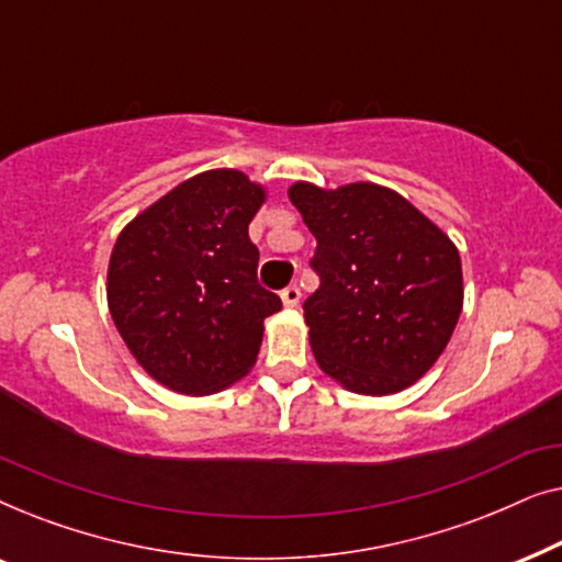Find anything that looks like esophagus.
Instances as JSON below:
<instances>
[{
  "instance_id": "obj_1",
  "label": "esophagus",
  "mask_w": 562,
  "mask_h": 562,
  "mask_svg": "<svg viewBox=\"0 0 562 562\" xmlns=\"http://www.w3.org/2000/svg\"><path fill=\"white\" fill-rule=\"evenodd\" d=\"M299 299H302V291H299V286H286L281 291V302L286 310H294V306L299 304Z\"/></svg>"
}]
</instances>
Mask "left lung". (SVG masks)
I'll return each instance as SVG.
<instances>
[{
  "label": "left lung",
  "instance_id": "1",
  "mask_svg": "<svg viewBox=\"0 0 562 562\" xmlns=\"http://www.w3.org/2000/svg\"><path fill=\"white\" fill-rule=\"evenodd\" d=\"M289 199L317 237L319 289L304 302V319L319 368L352 394L409 389L448 348L463 312L456 243L371 181H296Z\"/></svg>",
  "mask_w": 562,
  "mask_h": 562
}]
</instances>
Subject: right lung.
Returning <instances> with one entry per match:
<instances>
[{"label":"right lung","mask_w":562,"mask_h":562,"mask_svg":"<svg viewBox=\"0 0 562 562\" xmlns=\"http://www.w3.org/2000/svg\"><path fill=\"white\" fill-rule=\"evenodd\" d=\"M266 189L235 168L187 179L127 222L106 268L114 327L160 386L206 396L256 366L281 299L258 283L248 225Z\"/></svg>","instance_id":"add662e5"}]
</instances>
